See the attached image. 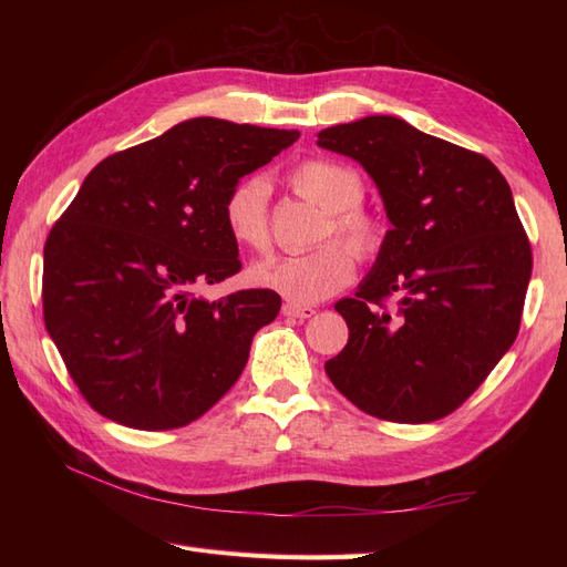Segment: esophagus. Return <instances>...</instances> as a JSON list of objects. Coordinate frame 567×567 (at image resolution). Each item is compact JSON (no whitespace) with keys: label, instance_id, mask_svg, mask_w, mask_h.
Here are the masks:
<instances>
[{"label":"esophagus","instance_id":"34e87169","mask_svg":"<svg viewBox=\"0 0 567 567\" xmlns=\"http://www.w3.org/2000/svg\"><path fill=\"white\" fill-rule=\"evenodd\" d=\"M282 315L285 317H295V319H311L317 315L315 307H307V305H297V302H287L282 307Z\"/></svg>","mask_w":567,"mask_h":567}]
</instances>
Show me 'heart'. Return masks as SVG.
<instances>
[{
    "mask_svg": "<svg viewBox=\"0 0 567 567\" xmlns=\"http://www.w3.org/2000/svg\"><path fill=\"white\" fill-rule=\"evenodd\" d=\"M287 183L299 197L323 209L319 240L321 244L305 256H287L258 262L250 270L252 282L268 287L297 305H311L327 299L353 280L355 259L378 256L384 244V221L380 214L358 204L363 197V179L351 165L329 158H307L297 163ZM270 185L260 175H248L228 189L224 199L226 231L238 246L265 252L270 248Z\"/></svg>",
    "mask_w": 567,
    "mask_h": 567,
    "instance_id": "obj_1",
    "label": "heart"
}]
</instances>
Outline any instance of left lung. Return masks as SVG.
Returning a JSON list of instances; mask_svg holds the SVG:
<instances>
[{"label":"left lung","instance_id":"left-lung-1","mask_svg":"<svg viewBox=\"0 0 567 567\" xmlns=\"http://www.w3.org/2000/svg\"><path fill=\"white\" fill-rule=\"evenodd\" d=\"M317 143L365 167L392 221L375 268L336 305L348 343L327 375L370 416H449L519 333L534 256L507 179L396 116L323 128Z\"/></svg>","mask_w":567,"mask_h":567}]
</instances>
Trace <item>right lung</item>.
Listing matches in <instances>:
<instances>
[{"instance_id": "add662e5", "label": "right lung", "mask_w": 567, "mask_h": 567, "mask_svg": "<svg viewBox=\"0 0 567 567\" xmlns=\"http://www.w3.org/2000/svg\"><path fill=\"white\" fill-rule=\"evenodd\" d=\"M297 131L199 116L104 158L43 248V321L80 394L131 429L187 426L244 372L272 290L195 295L240 270L224 199Z\"/></svg>"}]
</instances>
